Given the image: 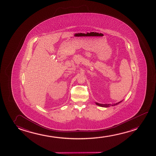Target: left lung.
Listing matches in <instances>:
<instances>
[{
    "instance_id": "1",
    "label": "left lung",
    "mask_w": 156,
    "mask_h": 156,
    "mask_svg": "<svg viewBox=\"0 0 156 156\" xmlns=\"http://www.w3.org/2000/svg\"><path fill=\"white\" fill-rule=\"evenodd\" d=\"M122 101H119L118 103H117L114 104H100L98 103H97L96 102L95 103L97 105L99 106H101V107H103V108H108V107H110L111 106H115L116 105H118V104L120 103L121 102H122Z\"/></svg>"
}]
</instances>
